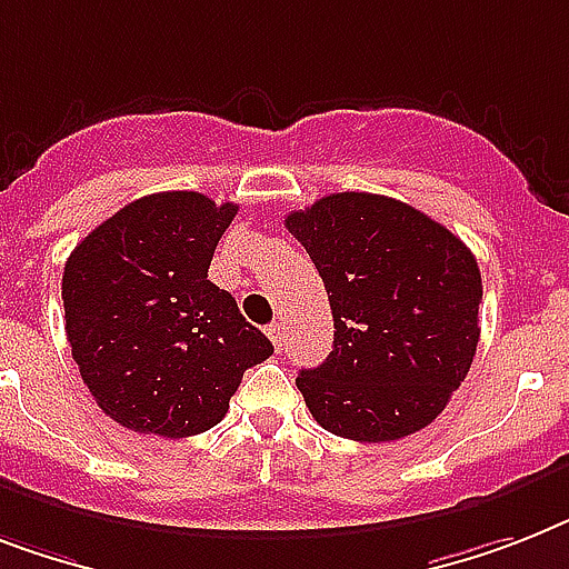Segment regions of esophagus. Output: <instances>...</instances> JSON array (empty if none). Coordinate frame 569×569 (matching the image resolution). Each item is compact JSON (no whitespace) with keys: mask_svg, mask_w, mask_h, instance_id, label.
Wrapping results in <instances>:
<instances>
[{"mask_svg":"<svg viewBox=\"0 0 569 569\" xmlns=\"http://www.w3.org/2000/svg\"><path fill=\"white\" fill-rule=\"evenodd\" d=\"M267 337L273 340L276 349H284V322H270V326H267Z\"/></svg>","mask_w":569,"mask_h":569,"instance_id":"1","label":"esophagus"}]
</instances>
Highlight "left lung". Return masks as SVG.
<instances>
[{"label": "left lung", "instance_id": "left-lung-1", "mask_svg": "<svg viewBox=\"0 0 569 569\" xmlns=\"http://www.w3.org/2000/svg\"><path fill=\"white\" fill-rule=\"evenodd\" d=\"M284 227L326 284L335 349L296 387L328 433L392 442L445 410L480 342L482 279L473 252L425 211L340 191Z\"/></svg>", "mask_w": 569, "mask_h": 569}]
</instances>
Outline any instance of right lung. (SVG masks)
Segmentation results:
<instances>
[{
	"label": "right lung",
	"instance_id": "obj_1",
	"mask_svg": "<svg viewBox=\"0 0 569 569\" xmlns=\"http://www.w3.org/2000/svg\"><path fill=\"white\" fill-rule=\"evenodd\" d=\"M234 211L197 191L139 197L66 261V340L98 407L127 430L206 433L243 372L273 355L232 293L209 281Z\"/></svg>",
	"mask_w": 569,
	"mask_h": 569
}]
</instances>
